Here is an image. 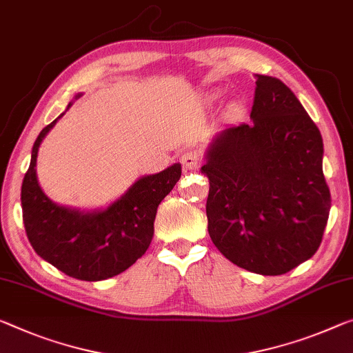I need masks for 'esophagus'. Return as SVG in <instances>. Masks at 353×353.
I'll return each mask as SVG.
<instances>
[{
	"instance_id": "obj_1",
	"label": "esophagus",
	"mask_w": 353,
	"mask_h": 353,
	"mask_svg": "<svg viewBox=\"0 0 353 353\" xmlns=\"http://www.w3.org/2000/svg\"><path fill=\"white\" fill-rule=\"evenodd\" d=\"M202 162H203V156L197 150L186 151V153L181 156V164L184 169H189V170L199 169V167L202 165Z\"/></svg>"
}]
</instances>
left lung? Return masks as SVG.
I'll use <instances>...</instances> for the list:
<instances>
[{
	"mask_svg": "<svg viewBox=\"0 0 353 353\" xmlns=\"http://www.w3.org/2000/svg\"><path fill=\"white\" fill-rule=\"evenodd\" d=\"M252 123L227 128L202 173L211 241L236 267L284 274L321 246L332 195L323 142L305 108L279 79L257 75Z\"/></svg>",
	"mask_w": 353,
	"mask_h": 353,
	"instance_id": "1",
	"label": "left lung"
}]
</instances>
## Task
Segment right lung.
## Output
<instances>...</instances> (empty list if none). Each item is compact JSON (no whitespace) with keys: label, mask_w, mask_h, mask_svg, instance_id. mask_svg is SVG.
I'll use <instances>...</instances> for the list:
<instances>
[{"label":"right lung","mask_w":353,"mask_h":353,"mask_svg":"<svg viewBox=\"0 0 353 353\" xmlns=\"http://www.w3.org/2000/svg\"><path fill=\"white\" fill-rule=\"evenodd\" d=\"M58 118L37 135L21 183L26 236L37 256L70 278L108 279L123 273L146 252L154 233L156 211L180 180L181 165L173 164L156 175L140 178L104 211L80 213L59 207L42 192L34 169L42 139Z\"/></svg>","instance_id":"1"}]
</instances>
